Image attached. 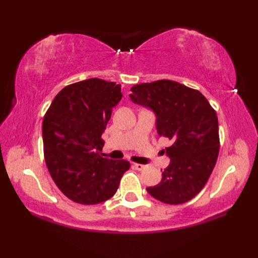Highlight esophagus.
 <instances>
[{"instance_id":"obj_1","label":"esophagus","mask_w":258,"mask_h":258,"mask_svg":"<svg viewBox=\"0 0 258 258\" xmlns=\"http://www.w3.org/2000/svg\"><path fill=\"white\" fill-rule=\"evenodd\" d=\"M133 167L135 169H138V171H143V169L146 168V165H143V164H139V163H134Z\"/></svg>"}]
</instances>
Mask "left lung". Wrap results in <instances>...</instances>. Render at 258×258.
Segmentation results:
<instances>
[{
	"mask_svg": "<svg viewBox=\"0 0 258 258\" xmlns=\"http://www.w3.org/2000/svg\"><path fill=\"white\" fill-rule=\"evenodd\" d=\"M131 91V100L156 114L158 135L172 142L165 147L171 163L160 184L147 191L165 204L190 201L210 178L220 152L215 109L200 91L171 80L138 84Z\"/></svg>",
	"mask_w": 258,
	"mask_h": 258,
	"instance_id": "left-lung-1",
	"label": "left lung"
}]
</instances>
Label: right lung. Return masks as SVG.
<instances>
[{"label":"right lung","mask_w":258,"mask_h":258,"mask_svg":"<svg viewBox=\"0 0 258 258\" xmlns=\"http://www.w3.org/2000/svg\"><path fill=\"white\" fill-rule=\"evenodd\" d=\"M122 96L120 84L89 79L65 86L44 115L46 166L71 201L94 205L111 199L131 166L127 161L109 160L101 153L102 133Z\"/></svg>","instance_id":"right-lung-1"}]
</instances>
